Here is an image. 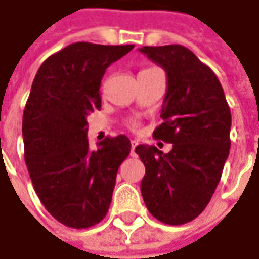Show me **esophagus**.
Instances as JSON below:
<instances>
[{
	"label": "esophagus",
	"instance_id": "esophagus-1",
	"mask_svg": "<svg viewBox=\"0 0 259 259\" xmlns=\"http://www.w3.org/2000/svg\"><path fill=\"white\" fill-rule=\"evenodd\" d=\"M137 145H139L137 140H133V142H131V153H134V149H136V146Z\"/></svg>",
	"mask_w": 259,
	"mask_h": 259
}]
</instances>
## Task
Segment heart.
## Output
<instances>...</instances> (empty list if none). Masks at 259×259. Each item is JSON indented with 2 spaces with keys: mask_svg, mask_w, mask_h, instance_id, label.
<instances>
[{
  "mask_svg": "<svg viewBox=\"0 0 259 259\" xmlns=\"http://www.w3.org/2000/svg\"><path fill=\"white\" fill-rule=\"evenodd\" d=\"M130 126H131V128H136V126H137V123H136V122H133V123H131Z\"/></svg>",
  "mask_w": 259,
  "mask_h": 259,
  "instance_id": "1",
  "label": "heart"
}]
</instances>
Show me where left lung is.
I'll list each match as a JSON object with an SVG mask.
<instances>
[{"instance_id":"1","label":"left lung","mask_w":259,"mask_h":259,"mask_svg":"<svg viewBox=\"0 0 259 259\" xmlns=\"http://www.w3.org/2000/svg\"><path fill=\"white\" fill-rule=\"evenodd\" d=\"M142 53L167 73L162 123L153 137L168 153L140 145L146 167L140 189L147 210L168 225L195 219L209 204L230 153L231 112L216 74L180 45L145 46Z\"/></svg>"}]
</instances>
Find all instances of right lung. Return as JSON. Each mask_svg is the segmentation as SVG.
<instances>
[{"label":"right lung","mask_w":259,"mask_h":259,"mask_svg":"<svg viewBox=\"0 0 259 259\" xmlns=\"http://www.w3.org/2000/svg\"><path fill=\"white\" fill-rule=\"evenodd\" d=\"M133 45L73 43L41 64L23 110L25 162L46 210L70 228H89L107 214L126 136L88 142V116L100 110L101 79Z\"/></svg>","instance_id":"right-lung-1"}]
</instances>
